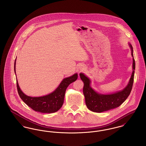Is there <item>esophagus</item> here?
<instances>
[{
	"label": "esophagus",
	"mask_w": 146,
	"mask_h": 146,
	"mask_svg": "<svg viewBox=\"0 0 146 146\" xmlns=\"http://www.w3.org/2000/svg\"><path fill=\"white\" fill-rule=\"evenodd\" d=\"M85 70V68L84 66H80V67H79V72H83V71Z\"/></svg>",
	"instance_id": "34e87169"
}]
</instances>
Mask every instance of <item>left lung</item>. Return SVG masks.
<instances>
[{
	"instance_id": "8db88e82",
	"label": "left lung",
	"mask_w": 146,
	"mask_h": 146,
	"mask_svg": "<svg viewBox=\"0 0 146 146\" xmlns=\"http://www.w3.org/2000/svg\"><path fill=\"white\" fill-rule=\"evenodd\" d=\"M130 46L133 57V71L129 83L123 90L108 95L98 94L91 87L90 80L83 73H80V77L84 84L83 94L85 104L88 108L91 111L101 113L115 108L122 104L129 96L132 90L135 70V61L133 55V49L130 44Z\"/></svg>"
}]
</instances>
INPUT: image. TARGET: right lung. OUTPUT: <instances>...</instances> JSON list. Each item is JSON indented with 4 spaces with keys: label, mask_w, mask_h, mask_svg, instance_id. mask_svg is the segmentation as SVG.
I'll use <instances>...</instances> for the list:
<instances>
[{
    "label": "right lung",
    "mask_w": 146,
    "mask_h": 146,
    "mask_svg": "<svg viewBox=\"0 0 146 146\" xmlns=\"http://www.w3.org/2000/svg\"><path fill=\"white\" fill-rule=\"evenodd\" d=\"M16 60L14 63V70H15ZM78 78V74L63 79L61 83L55 90L52 93L42 97H31L25 95L21 91L18 82L16 79L17 88L19 95L22 101L36 111L43 113H51L58 111L62 106L64 97L66 89L70 84L75 82Z\"/></svg>",
    "instance_id": "1"
}]
</instances>
